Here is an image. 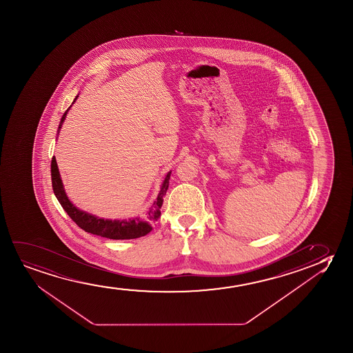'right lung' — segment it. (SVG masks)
Returning a JSON list of instances; mask_svg holds the SVG:
<instances>
[{"label": "right lung", "mask_w": 353, "mask_h": 353, "mask_svg": "<svg viewBox=\"0 0 353 353\" xmlns=\"http://www.w3.org/2000/svg\"><path fill=\"white\" fill-rule=\"evenodd\" d=\"M77 97H76L73 102L77 100ZM70 107H68V111L63 113V118L60 121L58 135L63 121L66 119ZM170 174H171V171H169L165 176L164 181L160 185L158 196L142 216L129 218V219H108V218L97 217L95 214L88 213L87 211H82L71 203V200L68 199V194L63 188V181L60 177L55 157H53V159H52V184H53L54 194L63 210L68 212L73 222L76 223L78 227L82 228L84 232H90L92 235H97V236L112 239V240L137 239V237L145 236L148 232H152L153 225L160 217V208L163 206L164 195L169 188Z\"/></svg>", "instance_id": "obj_1"}]
</instances>
